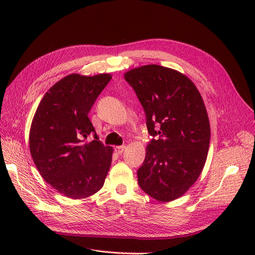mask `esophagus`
I'll return each mask as SVG.
<instances>
[{
	"instance_id": "1",
	"label": "esophagus",
	"mask_w": 255,
	"mask_h": 255,
	"mask_svg": "<svg viewBox=\"0 0 255 255\" xmlns=\"http://www.w3.org/2000/svg\"><path fill=\"white\" fill-rule=\"evenodd\" d=\"M125 150H126V145H118L115 148L116 153H118V154H122Z\"/></svg>"
}]
</instances>
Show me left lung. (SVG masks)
Instances as JSON below:
<instances>
[{
  "label": "left lung",
  "instance_id": "obj_1",
  "mask_svg": "<svg viewBox=\"0 0 255 255\" xmlns=\"http://www.w3.org/2000/svg\"><path fill=\"white\" fill-rule=\"evenodd\" d=\"M125 79L156 137L146 146L138 184L157 201H173L196 183L207 158L211 127L203 99L194 82L171 68L145 65L130 69Z\"/></svg>",
  "mask_w": 255,
  "mask_h": 255
}]
</instances>
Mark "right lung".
<instances>
[{
    "instance_id": "1",
    "label": "right lung",
    "mask_w": 255,
    "mask_h": 255,
    "mask_svg": "<svg viewBox=\"0 0 255 255\" xmlns=\"http://www.w3.org/2000/svg\"><path fill=\"white\" fill-rule=\"evenodd\" d=\"M110 73H72L47 91L29 129V151L41 176L59 194L71 199L90 197L103 187L114 149L99 140L88 118ZM94 134V141L87 138Z\"/></svg>"
}]
</instances>
